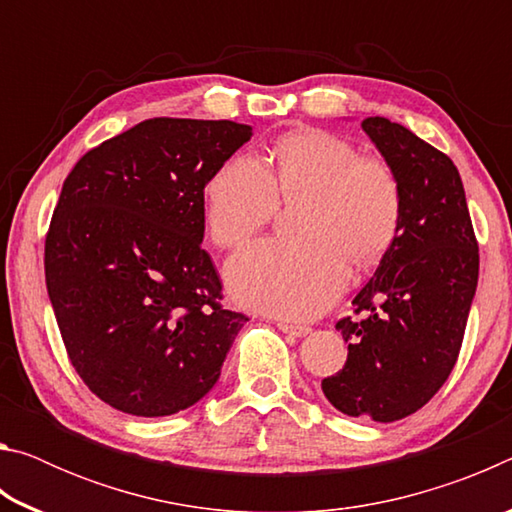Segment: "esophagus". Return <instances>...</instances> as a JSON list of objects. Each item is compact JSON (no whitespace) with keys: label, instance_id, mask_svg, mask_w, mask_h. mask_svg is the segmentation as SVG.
<instances>
[{"label":"esophagus","instance_id":"esophagus-1","mask_svg":"<svg viewBox=\"0 0 512 512\" xmlns=\"http://www.w3.org/2000/svg\"><path fill=\"white\" fill-rule=\"evenodd\" d=\"M275 325L280 327L284 334H291V336H305V334H309V327L307 325H293V323H289V320H277Z\"/></svg>","mask_w":512,"mask_h":512}]
</instances>
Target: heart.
Instances as JSON below:
<instances>
[{
	"mask_svg": "<svg viewBox=\"0 0 512 512\" xmlns=\"http://www.w3.org/2000/svg\"><path fill=\"white\" fill-rule=\"evenodd\" d=\"M298 203L300 239H266L228 264V289L239 305L273 316L309 318L339 296L348 262L368 266L400 230L402 185L377 155H359L343 137L307 128L284 135L266 164L232 155L205 187L207 235L219 248H239Z\"/></svg>",
	"mask_w": 512,
	"mask_h": 512,
	"instance_id": "b5f03b06",
	"label": "heart"
}]
</instances>
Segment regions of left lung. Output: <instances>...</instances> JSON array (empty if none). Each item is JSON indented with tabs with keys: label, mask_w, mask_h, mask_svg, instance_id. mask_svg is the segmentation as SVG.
<instances>
[{
	"label": "left lung",
	"mask_w": 512,
	"mask_h": 512,
	"mask_svg": "<svg viewBox=\"0 0 512 512\" xmlns=\"http://www.w3.org/2000/svg\"><path fill=\"white\" fill-rule=\"evenodd\" d=\"M361 128L400 178L402 221L354 296V316L336 323L348 361L320 386L345 415L395 422L422 409L454 370L479 282V244L461 176L443 151L386 117L363 119Z\"/></svg>",
	"instance_id": "obj_1"
}]
</instances>
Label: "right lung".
<instances>
[{
	"label": "right lung",
	"instance_id": "right-lung-1",
	"mask_svg": "<svg viewBox=\"0 0 512 512\" xmlns=\"http://www.w3.org/2000/svg\"><path fill=\"white\" fill-rule=\"evenodd\" d=\"M253 128L155 117L69 171L45 239L67 357L112 409L162 418L212 391L248 316L201 248L205 185Z\"/></svg>",
	"mask_w": 512,
	"mask_h": 512
}]
</instances>
